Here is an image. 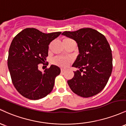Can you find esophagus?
Wrapping results in <instances>:
<instances>
[{"instance_id":"1","label":"esophagus","mask_w":126,"mask_h":126,"mask_svg":"<svg viewBox=\"0 0 126 126\" xmlns=\"http://www.w3.org/2000/svg\"><path fill=\"white\" fill-rule=\"evenodd\" d=\"M65 71V69H63V68H61V73H63V71Z\"/></svg>"}]
</instances>
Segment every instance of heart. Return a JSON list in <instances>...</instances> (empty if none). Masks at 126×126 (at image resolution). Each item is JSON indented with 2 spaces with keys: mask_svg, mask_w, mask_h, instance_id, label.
<instances>
[{
  "mask_svg": "<svg viewBox=\"0 0 126 126\" xmlns=\"http://www.w3.org/2000/svg\"><path fill=\"white\" fill-rule=\"evenodd\" d=\"M70 59L69 58L62 57H56L53 59V63L58 65L61 66V67H67L69 63H70Z\"/></svg>",
  "mask_w": 126,
  "mask_h": 126,
  "instance_id": "b5f03b06",
  "label": "heart"
}]
</instances>
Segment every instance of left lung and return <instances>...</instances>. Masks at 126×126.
<instances>
[{"label": "left lung", "instance_id": "1", "mask_svg": "<svg viewBox=\"0 0 126 126\" xmlns=\"http://www.w3.org/2000/svg\"><path fill=\"white\" fill-rule=\"evenodd\" d=\"M62 35L77 43L79 54L72 67L79 68L67 81L74 94L93 96L105 87L112 70V51L105 37L96 30L83 28Z\"/></svg>", "mask_w": 126, "mask_h": 126}]
</instances>
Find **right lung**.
<instances>
[{
	"mask_svg": "<svg viewBox=\"0 0 126 126\" xmlns=\"http://www.w3.org/2000/svg\"><path fill=\"white\" fill-rule=\"evenodd\" d=\"M61 32L44 33L27 28L18 33L9 49L8 66L12 83L21 95L32 100L47 96L53 88L55 79L61 73L51 65L44 71L39 70L48 56L49 45Z\"/></svg>",
	"mask_w": 126,
	"mask_h": 126,
	"instance_id": "obj_1",
	"label": "right lung"
}]
</instances>
